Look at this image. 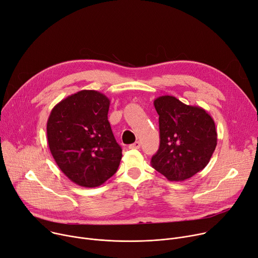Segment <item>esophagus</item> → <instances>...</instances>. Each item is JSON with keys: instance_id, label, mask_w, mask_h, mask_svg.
Masks as SVG:
<instances>
[{"instance_id": "obj_1", "label": "esophagus", "mask_w": 258, "mask_h": 258, "mask_svg": "<svg viewBox=\"0 0 258 258\" xmlns=\"http://www.w3.org/2000/svg\"><path fill=\"white\" fill-rule=\"evenodd\" d=\"M140 147H141V143L140 142H135L134 144L129 146V149H140Z\"/></svg>"}]
</instances>
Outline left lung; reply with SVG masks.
<instances>
[{
    "instance_id": "8db88e82",
    "label": "left lung",
    "mask_w": 258,
    "mask_h": 258,
    "mask_svg": "<svg viewBox=\"0 0 258 258\" xmlns=\"http://www.w3.org/2000/svg\"><path fill=\"white\" fill-rule=\"evenodd\" d=\"M154 107L160 145L151 164L170 181H184L203 170L215 152L214 119L200 106L186 105L173 96L158 97Z\"/></svg>"
}]
</instances>
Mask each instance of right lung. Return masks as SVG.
Segmentation results:
<instances>
[{"instance_id":"right-lung-1","label":"right lung","mask_w":258,"mask_h":258,"mask_svg":"<svg viewBox=\"0 0 258 258\" xmlns=\"http://www.w3.org/2000/svg\"><path fill=\"white\" fill-rule=\"evenodd\" d=\"M109 105L104 94L83 89L56 104L48 118L51 154L61 172L82 187L103 184L122 159L108 122Z\"/></svg>"}]
</instances>
